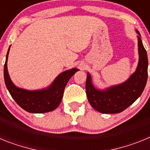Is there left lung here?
I'll return each instance as SVG.
<instances>
[{"instance_id":"obj_1","label":"left lung","mask_w":150,"mask_h":150,"mask_svg":"<svg viewBox=\"0 0 150 150\" xmlns=\"http://www.w3.org/2000/svg\"><path fill=\"white\" fill-rule=\"evenodd\" d=\"M138 34L139 61L134 72L124 83L112 86L105 89L94 86L91 76L87 73L86 91L88 100L94 109L101 113H119L132 105L144 91L148 76L147 53Z\"/></svg>"}]
</instances>
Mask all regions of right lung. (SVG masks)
<instances>
[{
  "label": "right lung",
  "instance_id": "1",
  "mask_svg": "<svg viewBox=\"0 0 150 150\" xmlns=\"http://www.w3.org/2000/svg\"><path fill=\"white\" fill-rule=\"evenodd\" d=\"M9 47L4 69V82L12 98L22 109L32 113H43L52 111L59 107L63 97L64 90L69 79L79 69L74 67L61 73L48 87L39 90H27L16 86L12 82L7 70Z\"/></svg>",
  "mask_w": 150,
  "mask_h": 150
}]
</instances>
